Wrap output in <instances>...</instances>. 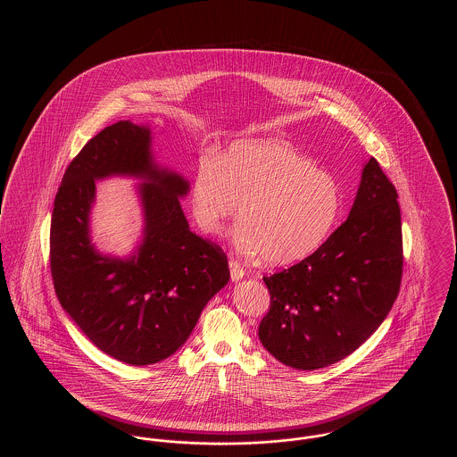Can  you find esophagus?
<instances>
[{
    "label": "esophagus",
    "mask_w": 457,
    "mask_h": 457,
    "mask_svg": "<svg viewBox=\"0 0 457 457\" xmlns=\"http://www.w3.org/2000/svg\"><path fill=\"white\" fill-rule=\"evenodd\" d=\"M229 270H231V281L233 283H238L243 279V276H245V270H243V267L239 265L237 261H229Z\"/></svg>",
    "instance_id": "1"
}]
</instances>
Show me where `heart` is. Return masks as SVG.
Here are the masks:
<instances>
[{
    "instance_id": "1",
    "label": "heart",
    "mask_w": 457,
    "mask_h": 457,
    "mask_svg": "<svg viewBox=\"0 0 457 457\" xmlns=\"http://www.w3.org/2000/svg\"><path fill=\"white\" fill-rule=\"evenodd\" d=\"M235 246L281 265L312 253L341 214L332 174L278 140H239L219 157L198 159L190 204L205 235L222 233L238 211Z\"/></svg>"
}]
</instances>
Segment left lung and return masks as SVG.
Segmentation results:
<instances>
[{"mask_svg": "<svg viewBox=\"0 0 457 457\" xmlns=\"http://www.w3.org/2000/svg\"><path fill=\"white\" fill-rule=\"evenodd\" d=\"M401 276L397 192L370 157L348 219L310 257L263 278L270 293L259 326L263 348L296 370L346 358L391 312Z\"/></svg>", "mask_w": 457, "mask_h": 457, "instance_id": "obj_1", "label": "left lung"}]
</instances>
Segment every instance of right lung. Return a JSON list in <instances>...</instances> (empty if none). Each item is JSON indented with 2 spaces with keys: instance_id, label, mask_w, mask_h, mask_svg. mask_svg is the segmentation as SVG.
Listing matches in <instances>:
<instances>
[{
  "instance_id": "right-lung-1",
  "label": "right lung",
  "mask_w": 457,
  "mask_h": 457,
  "mask_svg": "<svg viewBox=\"0 0 457 457\" xmlns=\"http://www.w3.org/2000/svg\"><path fill=\"white\" fill-rule=\"evenodd\" d=\"M151 129L118 121L70 162L51 219V274L58 300L103 353L144 367L185 345L204 306L229 281L220 246L190 231L179 198L188 179L154 162ZM141 179L143 239L126 258L103 256L89 239L95 181Z\"/></svg>"
}]
</instances>
